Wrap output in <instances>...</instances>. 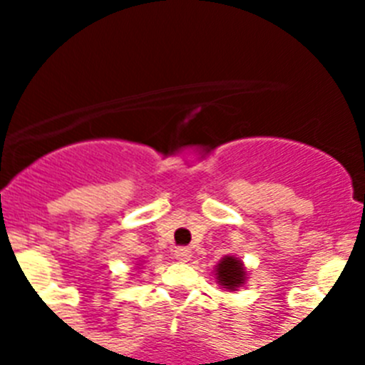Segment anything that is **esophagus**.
I'll return each mask as SVG.
<instances>
[{"label":"esophagus","mask_w":365,"mask_h":365,"mask_svg":"<svg viewBox=\"0 0 365 365\" xmlns=\"http://www.w3.org/2000/svg\"><path fill=\"white\" fill-rule=\"evenodd\" d=\"M173 256H175V259H179V261H188L190 257H192V250H190L188 247H179V248H175Z\"/></svg>","instance_id":"esophagus-1"}]
</instances>
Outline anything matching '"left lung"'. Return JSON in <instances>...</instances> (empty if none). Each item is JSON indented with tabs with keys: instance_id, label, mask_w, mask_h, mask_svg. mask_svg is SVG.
<instances>
[{
	"instance_id": "obj_1",
	"label": "left lung",
	"mask_w": 365,
	"mask_h": 365,
	"mask_svg": "<svg viewBox=\"0 0 365 365\" xmlns=\"http://www.w3.org/2000/svg\"><path fill=\"white\" fill-rule=\"evenodd\" d=\"M215 274H217V279L222 285V289H228V291H235L237 287H241L245 283L243 263L234 256L222 257L219 261Z\"/></svg>"
}]
</instances>
